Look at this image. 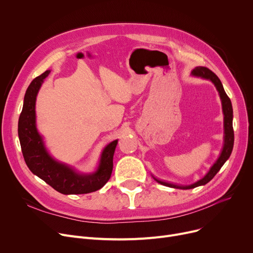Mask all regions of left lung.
Here are the masks:
<instances>
[{
	"label": "left lung",
	"instance_id": "1",
	"mask_svg": "<svg viewBox=\"0 0 253 253\" xmlns=\"http://www.w3.org/2000/svg\"><path fill=\"white\" fill-rule=\"evenodd\" d=\"M192 74L194 76H197V77H201V78H205V79L210 80V81L215 85L217 91L219 92V96L221 98V103H222V111H223V115H224V144H223L222 152H221L219 158L217 159V161L214 163L213 166L211 167V169L209 170L208 173L205 175V177L200 179L199 181H197L194 184L184 185V187H183V185L172 184V183H168V182L158 180V179L155 178L159 183L166 185V187L175 188V189H182V190L194 189L196 187H199V185H204L207 182H209L212 178H213L216 175V173L220 170L222 165L230 158V156L232 154V151H233V147H234L233 106H232V102H231L230 97L227 95V93H225V91L223 89V86L220 82V80L218 79V77L213 72L210 71L207 68H205V66H197V68L192 72Z\"/></svg>",
	"mask_w": 253,
	"mask_h": 253
}]
</instances>
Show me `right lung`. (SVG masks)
<instances>
[{
    "label": "right lung",
    "instance_id": "obj_1",
    "mask_svg": "<svg viewBox=\"0 0 253 253\" xmlns=\"http://www.w3.org/2000/svg\"><path fill=\"white\" fill-rule=\"evenodd\" d=\"M49 73L46 71L35 78L24 95L23 108L18 120V136L24 161L34 174L61 194L78 195L95 192L101 189L112 175L113 158L118 140L105 147L99 167L93 174H79L69 166L53 160L37 131L35 112L38 91Z\"/></svg>",
    "mask_w": 253,
    "mask_h": 253
}]
</instances>
